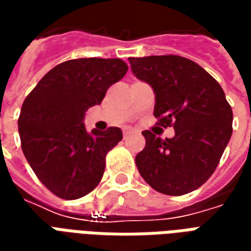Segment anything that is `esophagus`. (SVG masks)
I'll list each match as a JSON object with an SVG mask.
<instances>
[{
  "label": "esophagus",
  "mask_w": 251,
  "mask_h": 251,
  "mask_svg": "<svg viewBox=\"0 0 251 251\" xmlns=\"http://www.w3.org/2000/svg\"><path fill=\"white\" fill-rule=\"evenodd\" d=\"M133 134V130L131 129H126V130H124V138H127L129 136H131Z\"/></svg>",
  "instance_id": "obj_1"
}]
</instances>
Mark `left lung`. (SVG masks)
Masks as SVG:
<instances>
[{"label":"left lung","mask_w":251,"mask_h":251,"mask_svg":"<svg viewBox=\"0 0 251 251\" xmlns=\"http://www.w3.org/2000/svg\"><path fill=\"white\" fill-rule=\"evenodd\" d=\"M131 71L156 94L157 125L174 138L144 130L138 172L153 189L180 196L199 188L219 164L232 133V110L221 84L204 68L177 55L129 57Z\"/></svg>","instance_id":"obj_1"}]
</instances>
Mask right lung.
<instances>
[{
    "label": "right lung",
    "instance_id": "add662e5",
    "mask_svg": "<svg viewBox=\"0 0 251 251\" xmlns=\"http://www.w3.org/2000/svg\"><path fill=\"white\" fill-rule=\"evenodd\" d=\"M126 71L121 59L67 60L25 98L19 118L23 152L37 179L59 198L79 199L102 180L106 154L122 140V131H87L83 118Z\"/></svg>",
    "mask_w": 251,
    "mask_h": 251
}]
</instances>
